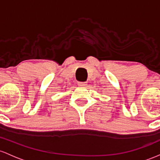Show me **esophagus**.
Masks as SVG:
<instances>
[{
  "instance_id": "34e87169",
  "label": "esophagus",
  "mask_w": 160,
  "mask_h": 160,
  "mask_svg": "<svg viewBox=\"0 0 160 160\" xmlns=\"http://www.w3.org/2000/svg\"><path fill=\"white\" fill-rule=\"evenodd\" d=\"M78 85L79 86H86V85H87V82H78Z\"/></svg>"
}]
</instances>
